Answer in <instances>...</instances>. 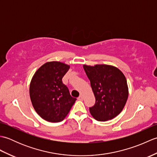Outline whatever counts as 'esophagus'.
Segmentation results:
<instances>
[{
  "mask_svg": "<svg viewBox=\"0 0 157 157\" xmlns=\"http://www.w3.org/2000/svg\"><path fill=\"white\" fill-rule=\"evenodd\" d=\"M78 100L79 101H83V100H84V96H83L82 95H80L78 97Z\"/></svg>",
  "mask_w": 157,
  "mask_h": 157,
  "instance_id": "obj_1",
  "label": "esophagus"
}]
</instances>
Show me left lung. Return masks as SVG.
<instances>
[{
	"instance_id": "1",
	"label": "left lung",
	"mask_w": 157,
	"mask_h": 157,
	"mask_svg": "<svg viewBox=\"0 0 157 157\" xmlns=\"http://www.w3.org/2000/svg\"><path fill=\"white\" fill-rule=\"evenodd\" d=\"M83 67L96 99L95 105L89 109L92 116L98 121L115 118L123 111L128 98V86L124 74L110 65Z\"/></svg>"
}]
</instances>
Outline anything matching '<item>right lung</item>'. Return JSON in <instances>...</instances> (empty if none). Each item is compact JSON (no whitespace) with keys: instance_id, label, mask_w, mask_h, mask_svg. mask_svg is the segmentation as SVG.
Instances as JSON below:
<instances>
[{"instance_id":"right-lung-1","label":"right lung","mask_w":157,"mask_h":157,"mask_svg":"<svg viewBox=\"0 0 157 157\" xmlns=\"http://www.w3.org/2000/svg\"><path fill=\"white\" fill-rule=\"evenodd\" d=\"M69 67L64 63L49 61L42 65L32 77L29 84L32 104L36 112L46 121H63L76 101L62 82Z\"/></svg>"}]
</instances>
